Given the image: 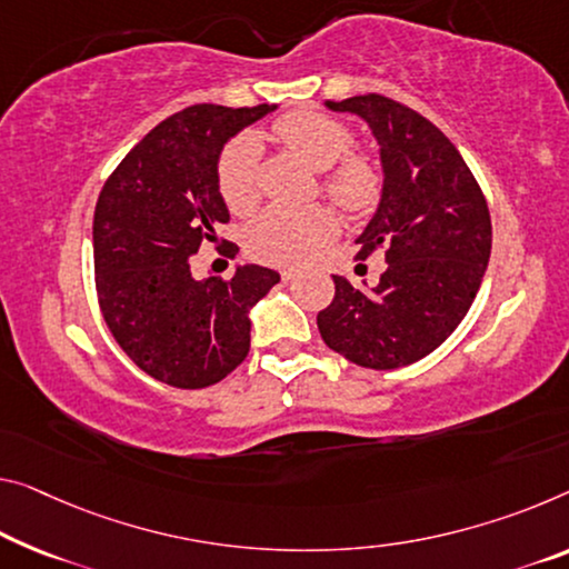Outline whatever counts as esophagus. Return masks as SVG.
Masks as SVG:
<instances>
[{"label": "esophagus", "instance_id": "1", "mask_svg": "<svg viewBox=\"0 0 569 569\" xmlns=\"http://www.w3.org/2000/svg\"><path fill=\"white\" fill-rule=\"evenodd\" d=\"M295 277H297V269H284V272H282L284 282H290V279H295Z\"/></svg>", "mask_w": 569, "mask_h": 569}]
</instances>
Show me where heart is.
Returning <instances> with one entry per match:
<instances>
[{"label": "heart", "mask_w": 569, "mask_h": 569, "mask_svg": "<svg viewBox=\"0 0 569 569\" xmlns=\"http://www.w3.org/2000/svg\"><path fill=\"white\" fill-rule=\"evenodd\" d=\"M277 142L300 157L312 170H328L322 190L346 211H366L379 196V172L363 154H347L351 134L340 121L318 111H292L272 127ZM259 142L254 134L236 137L218 157V190L236 213L249 211L259 198ZM336 233L328 208L272 206L247 229V249L267 264H302L312 251Z\"/></svg>", "instance_id": "b5f03b06"}]
</instances>
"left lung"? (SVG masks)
<instances>
[{
	"label": "left lung",
	"instance_id": "left-lung-1",
	"mask_svg": "<svg viewBox=\"0 0 569 569\" xmlns=\"http://www.w3.org/2000/svg\"><path fill=\"white\" fill-rule=\"evenodd\" d=\"M356 113L379 144V206L358 236V259L381 249L379 284L358 290L333 274L318 312L328 348L363 369H399L432 353L473 305L491 259V216L456 144L422 113L387 96L326 101Z\"/></svg>",
	"mask_w": 569,
	"mask_h": 569
}]
</instances>
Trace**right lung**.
<instances>
[{"mask_svg": "<svg viewBox=\"0 0 569 569\" xmlns=\"http://www.w3.org/2000/svg\"><path fill=\"white\" fill-rule=\"evenodd\" d=\"M274 109H182L119 162L96 203L93 267L103 320L121 351L170 387L203 389L229 376L249 353V310L279 282L274 269L259 264H239L231 279L190 274V257L229 221L218 157Z\"/></svg>", "mask_w": 569, "mask_h": 569, "instance_id": "1", "label": "right lung"}]
</instances>
